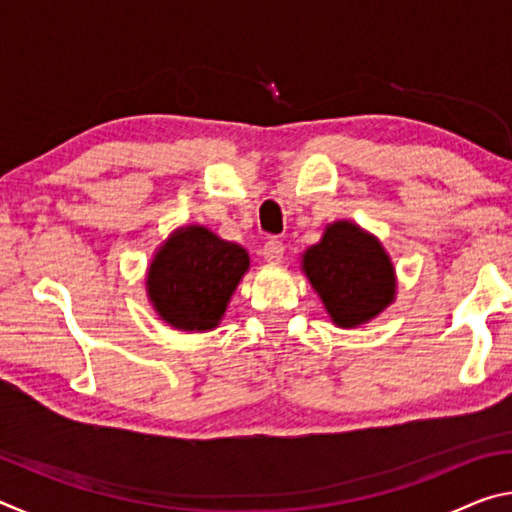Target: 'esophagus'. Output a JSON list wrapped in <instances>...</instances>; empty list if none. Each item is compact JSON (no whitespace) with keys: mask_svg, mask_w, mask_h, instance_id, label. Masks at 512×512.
<instances>
[{"mask_svg":"<svg viewBox=\"0 0 512 512\" xmlns=\"http://www.w3.org/2000/svg\"><path fill=\"white\" fill-rule=\"evenodd\" d=\"M262 255H264L266 262H282L284 244H282V241H277V239H268L264 244Z\"/></svg>","mask_w":512,"mask_h":512,"instance_id":"34e87169","label":"esophagus"}]
</instances>
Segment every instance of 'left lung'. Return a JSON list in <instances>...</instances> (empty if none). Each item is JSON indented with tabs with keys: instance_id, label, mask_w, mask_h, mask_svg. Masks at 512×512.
Masks as SVG:
<instances>
[{
	"instance_id": "left-lung-1",
	"label": "left lung",
	"mask_w": 512,
	"mask_h": 512,
	"mask_svg": "<svg viewBox=\"0 0 512 512\" xmlns=\"http://www.w3.org/2000/svg\"><path fill=\"white\" fill-rule=\"evenodd\" d=\"M300 271L343 329L370 323L397 296L391 255L372 232L345 219L329 223L318 244L302 253Z\"/></svg>"
}]
</instances>
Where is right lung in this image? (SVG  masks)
<instances>
[{
    "instance_id": "add662e5",
    "label": "right lung",
    "mask_w": 512,
    "mask_h": 512,
    "mask_svg": "<svg viewBox=\"0 0 512 512\" xmlns=\"http://www.w3.org/2000/svg\"><path fill=\"white\" fill-rule=\"evenodd\" d=\"M248 268L244 246L221 239L205 225H180L146 268V298L169 327L210 332L219 327Z\"/></svg>"
}]
</instances>
